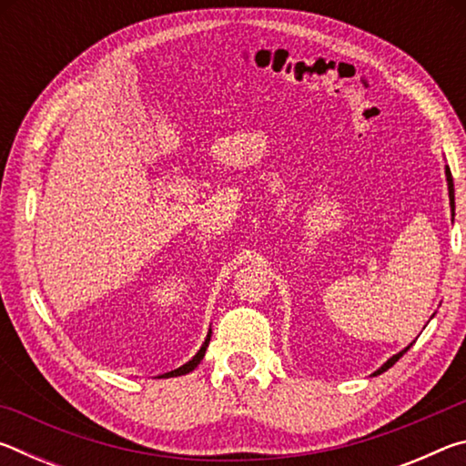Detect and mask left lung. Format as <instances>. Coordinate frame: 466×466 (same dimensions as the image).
Masks as SVG:
<instances>
[{
  "mask_svg": "<svg viewBox=\"0 0 466 466\" xmlns=\"http://www.w3.org/2000/svg\"><path fill=\"white\" fill-rule=\"evenodd\" d=\"M446 183H448V197H451V211H452V219H454V183H452V175H451V168L446 167ZM413 345V343H411ZM411 345H407L403 351H399L397 356H392V358H389L384 361V364L376 370V372L372 374V376H378V374H382V372H386V370H389L390 366H394L399 361V358H403V353H407L409 351V347Z\"/></svg>",
  "mask_w": 466,
  "mask_h": 466,
  "instance_id": "left-lung-1",
  "label": "left lung"
}]
</instances>
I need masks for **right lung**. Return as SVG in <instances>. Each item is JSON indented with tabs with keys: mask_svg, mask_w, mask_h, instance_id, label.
I'll use <instances>...</instances> for the list:
<instances>
[{
	"mask_svg": "<svg viewBox=\"0 0 466 466\" xmlns=\"http://www.w3.org/2000/svg\"><path fill=\"white\" fill-rule=\"evenodd\" d=\"M209 337H211V329H209V333H208V339H205L203 341V345H201V350L195 353V356L187 361V364H183L180 368H177V370H172V372H167V374H162V376H157V378H172V376H180V374H188V372H193V370L199 366V361L203 360V356H205V350H208V345H209Z\"/></svg>",
	"mask_w": 466,
	"mask_h": 466,
	"instance_id": "1",
	"label": "right lung"
}]
</instances>
